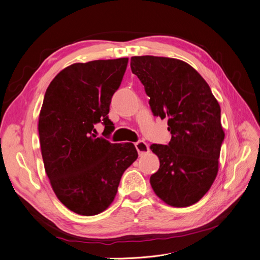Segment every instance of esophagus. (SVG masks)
Wrapping results in <instances>:
<instances>
[{"label": "esophagus", "instance_id": "34e87169", "mask_svg": "<svg viewBox=\"0 0 260 260\" xmlns=\"http://www.w3.org/2000/svg\"><path fill=\"white\" fill-rule=\"evenodd\" d=\"M136 148H137V151L140 155H143V154L149 152V147H148L147 143L144 142L143 140L138 141V142L136 143Z\"/></svg>", "mask_w": 260, "mask_h": 260}]
</instances>
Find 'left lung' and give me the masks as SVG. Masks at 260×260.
<instances>
[{
    "label": "left lung",
    "mask_w": 260,
    "mask_h": 260,
    "mask_svg": "<svg viewBox=\"0 0 260 260\" xmlns=\"http://www.w3.org/2000/svg\"><path fill=\"white\" fill-rule=\"evenodd\" d=\"M130 66L144 85L153 115L168 118L171 133L167 145H151L160 166L149 182L168 205L191 206L217 176L224 140L221 109L207 82L185 61L145 55L131 57Z\"/></svg>",
    "instance_id": "8db88e82"
}]
</instances>
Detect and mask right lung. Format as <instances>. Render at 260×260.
I'll list each match as a JSON object with an SVG mask.
<instances>
[{
    "label": "right lung",
    "mask_w": 260,
    "mask_h": 260,
    "mask_svg": "<svg viewBox=\"0 0 260 260\" xmlns=\"http://www.w3.org/2000/svg\"><path fill=\"white\" fill-rule=\"evenodd\" d=\"M128 58L70 65L46 89L39 116L45 172L54 193L76 214L93 216L113 203L124 170L138 158L132 143H111L94 135L112 129L109 104Z\"/></svg>",
    "instance_id": "obj_1"
}]
</instances>
